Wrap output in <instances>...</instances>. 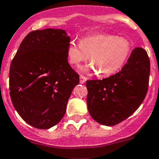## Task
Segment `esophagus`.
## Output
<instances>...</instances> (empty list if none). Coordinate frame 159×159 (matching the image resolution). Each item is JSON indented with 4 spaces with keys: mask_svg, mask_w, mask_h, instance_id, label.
<instances>
[{
    "mask_svg": "<svg viewBox=\"0 0 159 159\" xmlns=\"http://www.w3.org/2000/svg\"><path fill=\"white\" fill-rule=\"evenodd\" d=\"M86 80H87V78H85V77H84V76L81 75L80 76V83L81 84H84L86 81Z\"/></svg>",
    "mask_w": 159,
    "mask_h": 159,
    "instance_id": "1",
    "label": "esophagus"
}]
</instances>
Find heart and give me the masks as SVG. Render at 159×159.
<instances>
[{"instance_id": "obj_1", "label": "heart", "mask_w": 159, "mask_h": 159, "mask_svg": "<svg viewBox=\"0 0 159 159\" xmlns=\"http://www.w3.org/2000/svg\"><path fill=\"white\" fill-rule=\"evenodd\" d=\"M67 57L71 65L78 66L88 60L91 64L81 71L97 72L100 77H110L125 65L131 53L127 39L112 34H98L81 38L80 43L71 41L67 47Z\"/></svg>"}]
</instances>
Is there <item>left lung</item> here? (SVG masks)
Masks as SVG:
<instances>
[{
	"mask_svg": "<svg viewBox=\"0 0 159 159\" xmlns=\"http://www.w3.org/2000/svg\"><path fill=\"white\" fill-rule=\"evenodd\" d=\"M150 65L146 51L137 47L118 73L102 80H88V110L93 120L112 126L129 118L143 103Z\"/></svg>",
	"mask_w": 159,
	"mask_h": 159,
	"instance_id": "1",
	"label": "left lung"
}]
</instances>
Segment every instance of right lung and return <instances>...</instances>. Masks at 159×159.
<instances>
[{"instance_id": "add662e5", "label": "right lung", "mask_w": 159, "mask_h": 159, "mask_svg": "<svg viewBox=\"0 0 159 159\" xmlns=\"http://www.w3.org/2000/svg\"><path fill=\"white\" fill-rule=\"evenodd\" d=\"M66 30H35L20 43L9 70L10 98L21 118L38 129L61 120L70 94L79 83L68 63Z\"/></svg>"}]
</instances>
